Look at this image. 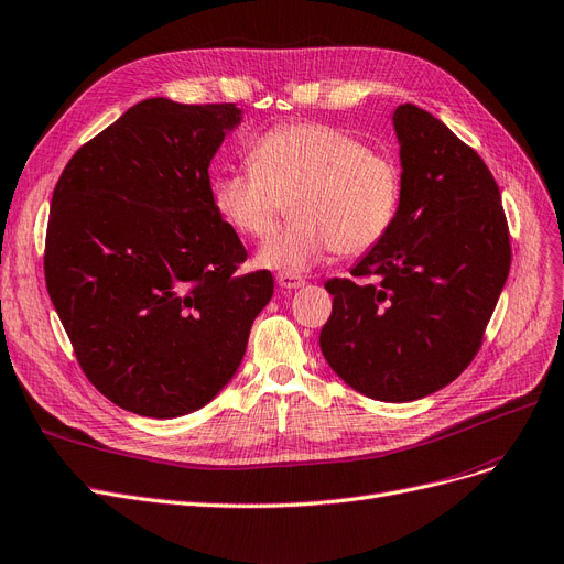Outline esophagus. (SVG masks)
<instances>
[{"mask_svg":"<svg viewBox=\"0 0 564 564\" xmlns=\"http://www.w3.org/2000/svg\"><path fill=\"white\" fill-rule=\"evenodd\" d=\"M276 283H279L281 288H285V290H297V288H302L306 281H304L300 274H279V276H276Z\"/></svg>","mask_w":564,"mask_h":564,"instance_id":"obj_1","label":"esophagus"}]
</instances>
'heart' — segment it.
Returning a JSON list of instances; mask_svg holds the SVG:
<instances>
[{"instance_id": "1", "label": "heart", "mask_w": 564, "mask_h": 564, "mask_svg": "<svg viewBox=\"0 0 564 564\" xmlns=\"http://www.w3.org/2000/svg\"><path fill=\"white\" fill-rule=\"evenodd\" d=\"M248 163V171L217 173L210 196L217 215L250 239L274 229L283 202H290L293 223L258 252L267 269L300 274L333 250L362 256L395 223L401 171L335 126H279L250 144Z\"/></svg>"}]
</instances>
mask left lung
<instances>
[{
    "mask_svg": "<svg viewBox=\"0 0 564 564\" xmlns=\"http://www.w3.org/2000/svg\"><path fill=\"white\" fill-rule=\"evenodd\" d=\"M401 206L354 276L330 279L328 366L358 393L408 403L447 387L478 354L511 269L497 180L476 150L416 105H398Z\"/></svg>",
    "mask_w": 564,
    "mask_h": 564,
    "instance_id": "left-lung-1",
    "label": "left lung"
}]
</instances>
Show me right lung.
<instances>
[{"label":"right lung","instance_id":"right-lung-1","mask_svg":"<svg viewBox=\"0 0 564 564\" xmlns=\"http://www.w3.org/2000/svg\"><path fill=\"white\" fill-rule=\"evenodd\" d=\"M234 102L150 98L75 152L51 198L44 276L72 349L105 398L173 420L239 370L269 271L217 215L208 166Z\"/></svg>","mask_w":564,"mask_h":564}]
</instances>
